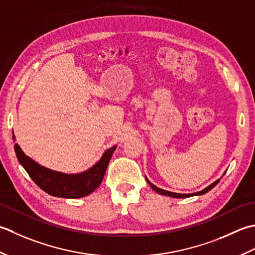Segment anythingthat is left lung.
Listing matches in <instances>:
<instances>
[{
    "mask_svg": "<svg viewBox=\"0 0 255 255\" xmlns=\"http://www.w3.org/2000/svg\"><path fill=\"white\" fill-rule=\"evenodd\" d=\"M146 180H147V179H146ZM147 183L149 184V186L152 187V188H153L155 191H157L158 194L166 195V196H170V197H175V198H186V197H191V196H195V195H202V194H206V193H208V191L211 190V189L214 188V187H215L218 183H219V179L216 180L215 183H214V184H211L210 186H208L207 188H205L204 190L198 191V193H195V194H177V193H171V191H167V190H164V189L157 188L156 186H154L153 184H150L148 180H147Z\"/></svg>",
    "mask_w": 255,
    "mask_h": 255,
    "instance_id": "8db88e82",
    "label": "left lung"
}]
</instances>
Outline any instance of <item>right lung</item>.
<instances>
[{
    "mask_svg": "<svg viewBox=\"0 0 255 255\" xmlns=\"http://www.w3.org/2000/svg\"><path fill=\"white\" fill-rule=\"evenodd\" d=\"M14 149L18 162L39 188L55 197L80 198V197L91 194L101 184L116 146L108 149L93 167L76 175L59 173V171L48 169L35 163L32 158L26 156L16 143L14 144Z\"/></svg>",
    "mask_w": 255,
    "mask_h": 255,
    "instance_id": "add662e5",
    "label": "right lung"
}]
</instances>
